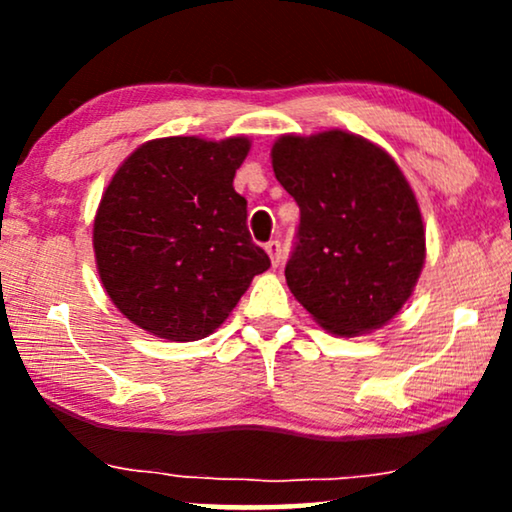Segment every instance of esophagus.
<instances>
[{"label": "esophagus", "mask_w": 512, "mask_h": 512, "mask_svg": "<svg viewBox=\"0 0 512 512\" xmlns=\"http://www.w3.org/2000/svg\"><path fill=\"white\" fill-rule=\"evenodd\" d=\"M265 251H268L270 261H272V268H277L279 263H282V244H279V240H270L268 244H265Z\"/></svg>", "instance_id": "esophagus-1"}]
</instances>
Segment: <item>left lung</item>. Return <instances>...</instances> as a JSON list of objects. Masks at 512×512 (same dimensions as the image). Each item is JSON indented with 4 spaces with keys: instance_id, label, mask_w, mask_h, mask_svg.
<instances>
[{
    "instance_id": "8db88e82",
    "label": "left lung",
    "mask_w": 512,
    "mask_h": 512,
    "mask_svg": "<svg viewBox=\"0 0 512 512\" xmlns=\"http://www.w3.org/2000/svg\"><path fill=\"white\" fill-rule=\"evenodd\" d=\"M272 170L298 202L286 284L335 335L389 324L415 291L426 258L424 221L401 167L382 146L345 130L282 135Z\"/></svg>"
}]
</instances>
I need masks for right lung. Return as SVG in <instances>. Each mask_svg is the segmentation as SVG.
<instances>
[{
  "label": "right lung",
  "mask_w": 512,
  "mask_h": 512,
  "mask_svg": "<svg viewBox=\"0 0 512 512\" xmlns=\"http://www.w3.org/2000/svg\"><path fill=\"white\" fill-rule=\"evenodd\" d=\"M251 142L151 139L102 193L93 223L97 275L121 314L156 338L214 333L270 258L251 242L233 188Z\"/></svg>",
  "instance_id": "add662e5"
}]
</instances>
